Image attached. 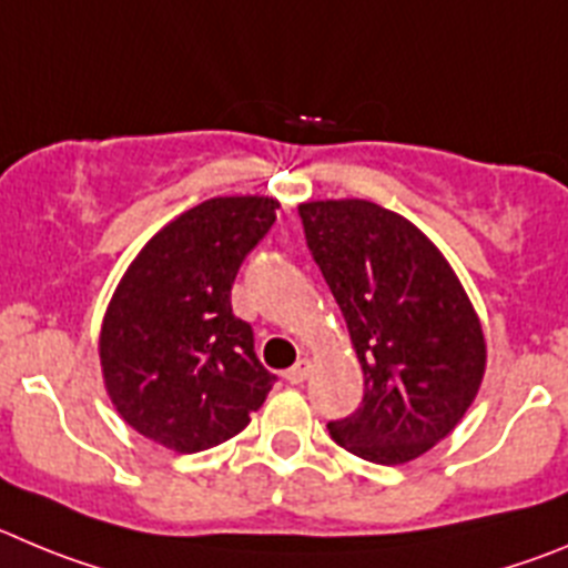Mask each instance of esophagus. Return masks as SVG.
<instances>
[{"label":"esophagus","mask_w":568,"mask_h":568,"mask_svg":"<svg viewBox=\"0 0 568 568\" xmlns=\"http://www.w3.org/2000/svg\"><path fill=\"white\" fill-rule=\"evenodd\" d=\"M308 376H311V362L308 359H300L294 367H288V371H285V382H291V385H303Z\"/></svg>","instance_id":"obj_1"}]
</instances>
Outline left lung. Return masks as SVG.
<instances>
[{"instance_id":"obj_1","label":"left lung","mask_w":568,"mask_h":568,"mask_svg":"<svg viewBox=\"0 0 568 568\" xmlns=\"http://www.w3.org/2000/svg\"><path fill=\"white\" fill-rule=\"evenodd\" d=\"M305 240L365 373L339 447L407 464L456 430L487 371V339L456 268L416 223L362 197L300 203Z\"/></svg>"}]
</instances>
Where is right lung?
<instances>
[{
	"instance_id": "right-lung-1",
	"label": "right lung",
	"mask_w": 568,
	"mask_h": 568,
	"mask_svg": "<svg viewBox=\"0 0 568 568\" xmlns=\"http://www.w3.org/2000/svg\"><path fill=\"white\" fill-rule=\"evenodd\" d=\"M265 195L186 209L126 265L101 320L99 362L112 407L150 442L201 453L237 436L274 376L252 325L232 314V283L277 221Z\"/></svg>"
}]
</instances>
